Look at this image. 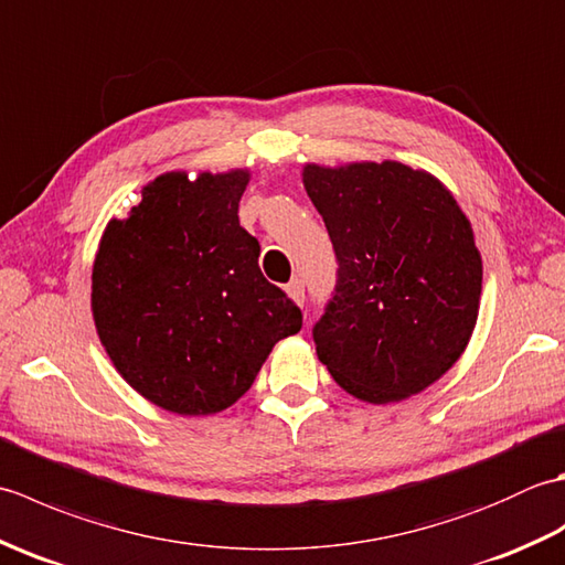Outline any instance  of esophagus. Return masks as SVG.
Wrapping results in <instances>:
<instances>
[{
  "instance_id": "34e87169",
  "label": "esophagus",
  "mask_w": 565,
  "mask_h": 565,
  "mask_svg": "<svg viewBox=\"0 0 565 565\" xmlns=\"http://www.w3.org/2000/svg\"><path fill=\"white\" fill-rule=\"evenodd\" d=\"M286 294H289L298 306L306 303V284L301 279H291L289 286H286Z\"/></svg>"
}]
</instances>
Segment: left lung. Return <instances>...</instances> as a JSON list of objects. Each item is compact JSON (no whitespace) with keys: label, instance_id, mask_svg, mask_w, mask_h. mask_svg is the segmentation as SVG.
I'll return each instance as SVG.
<instances>
[{"label":"left lung","instance_id":"8db88e82","mask_svg":"<svg viewBox=\"0 0 565 565\" xmlns=\"http://www.w3.org/2000/svg\"><path fill=\"white\" fill-rule=\"evenodd\" d=\"M303 184L326 221L338 281L313 326L318 359L366 403L419 393L471 338L483 264L459 203L401 162L308 164Z\"/></svg>","mask_w":565,"mask_h":565}]
</instances>
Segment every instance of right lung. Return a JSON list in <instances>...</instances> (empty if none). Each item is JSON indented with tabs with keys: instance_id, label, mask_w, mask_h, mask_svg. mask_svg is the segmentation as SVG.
<instances>
[{
	"instance_id": "obj_1",
	"label": "right lung",
	"mask_w": 565,
	"mask_h": 565,
	"mask_svg": "<svg viewBox=\"0 0 565 565\" xmlns=\"http://www.w3.org/2000/svg\"><path fill=\"white\" fill-rule=\"evenodd\" d=\"M247 182L243 170L162 174L102 237L92 271L99 340L118 374L170 413L225 411L271 347L303 326L239 225Z\"/></svg>"
}]
</instances>
